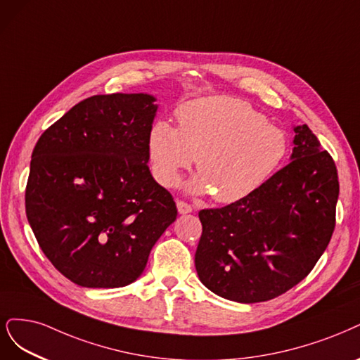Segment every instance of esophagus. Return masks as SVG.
<instances>
[{
  "label": "esophagus",
  "instance_id": "34e87169",
  "mask_svg": "<svg viewBox=\"0 0 360 360\" xmlns=\"http://www.w3.org/2000/svg\"><path fill=\"white\" fill-rule=\"evenodd\" d=\"M177 204V210H179V213L180 214H188V213H192V205H189V204H186V202H183V201H177L176 202Z\"/></svg>",
  "mask_w": 360,
  "mask_h": 360
}]
</instances>
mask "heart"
<instances>
[{
  "label": "heart",
  "instance_id": "heart-1",
  "mask_svg": "<svg viewBox=\"0 0 360 360\" xmlns=\"http://www.w3.org/2000/svg\"><path fill=\"white\" fill-rule=\"evenodd\" d=\"M179 128L156 120L147 148L153 177L176 188L195 159L201 172L188 184L193 195L213 192L217 202H237L262 186L288 152L286 135L250 104L207 96L177 110Z\"/></svg>",
  "mask_w": 360,
  "mask_h": 360
}]
</instances>
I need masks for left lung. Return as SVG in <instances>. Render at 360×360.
I'll list each match as a JSON object with an SVG mask.
<instances>
[{
  "label": "left lung",
  "instance_id": "1",
  "mask_svg": "<svg viewBox=\"0 0 360 360\" xmlns=\"http://www.w3.org/2000/svg\"><path fill=\"white\" fill-rule=\"evenodd\" d=\"M290 164L249 196L201 210L198 277L221 298L253 304L304 280L335 228L338 172L307 125L293 127Z\"/></svg>",
  "mask_w": 360,
  "mask_h": 360
}]
</instances>
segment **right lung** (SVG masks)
<instances>
[{"label": "right lung", "instance_id": "1", "mask_svg": "<svg viewBox=\"0 0 360 360\" xmlns=\"http://www.w3.org/2000/svg\"><path fill=\"white\" fill-rule=\"evenodd\" d=\"M155 101L148 94L91 96L34 147L28 221L46 257L82 288L134 283L177 217L171 193L147 167Z\"/></svg>", "mask_w": 360, "mask_h": 360}]
</instances>
